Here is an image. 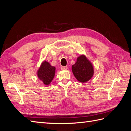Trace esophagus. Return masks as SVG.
Segmentation results:
<instances>
[{"label":"esophagus","instance_id":"obj_1","mask_svg":"<svg viewBox=\"0 0 131 131\" xmlns=\"http://www.w3.org/2000/svg\"><path fill=\"white\" fill-rule=\"evenodd\" d=\"M60 68H61L62 70H67L68 69V67L67 66H62Z\"/></svg>","mask_w":131,"mask_h":131}]
</instances>
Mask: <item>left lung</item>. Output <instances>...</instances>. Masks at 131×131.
<instances>
[{"label":"left lung","instance_id":"8db88e82","mask_svg":"<svg viewBox=\"0 0 131 131\" xmlns=\"http://www.w3.org/2000/svg\"><path fill=\"white\" fill-rule=\"evenodd\" d=\"M72 69L75 78L82 83L90 81L94 74L93 66L84 55L78 57L75 63L72 65Z\"/></svg>","mask_w":131,"mask_h":131}]
</instances>
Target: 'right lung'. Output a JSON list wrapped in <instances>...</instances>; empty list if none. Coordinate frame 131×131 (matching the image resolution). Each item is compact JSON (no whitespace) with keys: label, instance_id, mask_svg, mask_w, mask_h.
I'll use <instances>...</instances> for the list:
<instances>
[{"label":"right lung","instance_id":"obj_1","mask_svg":"<svg viewBox=\"0 0 131 131\" xmlns=\"http://www.w3.org/2000/svg\"><path fill=\"white\" fill-rule=\"evenodd\" d=\"M55 73V67L51 66L49 62L44 61L38 70L37 76L44 84L49 85L54 77Z\"/></svg>","mask_w":131,"mask_h":131}]
</instances>
